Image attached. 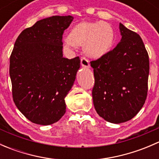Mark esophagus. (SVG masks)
I'll use <instances>...</instances> for the list:
<instances>
[{"label":"esophagus","mask_w":159,"mask_h":159,"mask_svg":"<svg viewBox=\"0 0 159 159\" xmlns=\"http://www.w3.org/2000/svg\"><path fill=\"white\" fill-rule=\"evenodd\" d=\"M81 65L84 68H89V61L85 57H81Z\"/></svg>","instance_id":"obj_1"}]
</instances>
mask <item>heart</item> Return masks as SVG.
<instances>
[{
  "label": "heart",
  "mask_w": 159,
  "mask_h": 159,
  "mask_svg": "<svg viewBox=\"0 0 159 159\" xmlns=\"http://www.w3.org/2000/svg\"><path fill=\"white\" fill-rule=\"evenodd\" d=\"M114 32L109 24L104 21L81 22L72 28L70 36L65 39L67 45H84L89 57L99 58L105 55L112 45Z\"/></svg>",
  "instance_id": "b5f03b06"
}]
</instances>
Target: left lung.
Wrapping results in <instances>:
<instances>
[{
	"label": "left lung",
	"instance_id": "obj_1",
	"mask_svg": "<svg viewBox=\"0 0 159 159\" xmlns=\"http://www.w3.org/2000/svg\"><path fill=\"white\" fill-rule=\"evenodd\" d=\"M121 41L91 61L94 68L93 103L99 116L119 124L134 118L146 100L149 58L142 39L120 23Z\"/></svg>",
	"mask_w": 159,
	"mask_h": 159
}]
</instances>
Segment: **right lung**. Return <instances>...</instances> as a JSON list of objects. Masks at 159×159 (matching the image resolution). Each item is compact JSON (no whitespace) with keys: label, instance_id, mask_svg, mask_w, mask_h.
<instances>
[{"label":"right lung","instance_id":"add662e5","mask_svg":"<svg viewBox=\"0 0 159 159\" xmlns=\"http://www.w3.org/2000/svg\"><path fill=\"white\" fill-rule=\"evenodd\" d=\"M72 16L37 21L17 37L10 57L12 95L18 110L31 122L48 125L66 111L65 98L80 68L79 57H63L62 35Z\"/></svg>","mask_w":159,"mask_h":159}]
</instances>
